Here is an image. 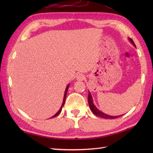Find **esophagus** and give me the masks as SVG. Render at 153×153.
<instances>
[{
  "label": "esophagus",
  "instance_id": "esophagus-1",
  "mask_svg": "<svg viewBox=\"0 0 153 153\" xmlns=\"http://www.w3.org/2000/svg\"><path fill=\"white\" fill-rule=\"evenodd\" d=\"M76 79L78 81H83L84 79H85V76L82 74H79L77 75Z\"/></svg>",
  "mask_w": 153,
  "mask_h": 153
}]
</instances>
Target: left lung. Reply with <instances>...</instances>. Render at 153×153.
Here are the masks:
<instances>
[{
	"mask_svg": "<svg viewBox=\"0 0 153 153\" xmlns=\"http://www.w3.org/2000/svg\"><path fill=\"white\" fill-rule=\"evenodd\" d=\"M129 39L130 40V41L131 42V43L134 45L135 47H136L134 41H133L131 38H129ZM93 99H92L91 95V93L89 92V94H88V102H89V105L90 106L91 110V111L94 114H95L96 116H99V117H101V118H106V119H114V118H118V117L120 116H109V115L106 114L102 112L101 111H100L99 110L97 109V107L95 105H94V104H93Z\"/></svg>",
	"mask_w": 153,
	"mask_h": 153,
	"instance_id": "1",
	"label": "left lung"
}]
</instances>
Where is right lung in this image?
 <instances>
[{
  "instance_id": "add662e5",
  "label": "right lung",
  "mask_w": 153,
  "mask_h": 153,
  "mask_svg": "<svg viewBox=\"0 0 153 153\" xmlns=\"http://www.w3.org/2000/svg\"><path fill=\"white\" fill-rule=\"evenodd\" d=\"M69 85H68V86H67V87H66V91H65V93H64V100H63V103H62V106H61V107H60V110H58V112L55 115H54L53 117H52V118H54V117H56V116H58V114H59L61 112V110H62V107H63V106L64 105V103H65V100H66V94H67V91H68V87H69Z\"/></svg>"
}]
</instances>
